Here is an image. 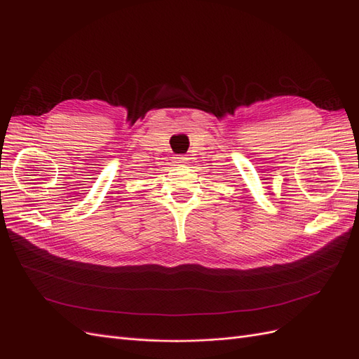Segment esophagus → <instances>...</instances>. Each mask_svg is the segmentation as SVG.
Masks as SVG:
<instances>
[{"instance_id": "esophagus-1", "label": "esophagus", "mask_w": 359, "mask_h": 359, "mask_svg": "<svg viewBox=\"0 0 359 359\" xmlns=\"http://www.w3.org/2000/svg\"><path fill=\"white\" fill-rule=\"evenodd\" d=\"M175 158H177L175 163H178V166H180V165H184V163H186V160H187V157H184V156H178V157H175Z\"/></svg>"}]
</instances>
